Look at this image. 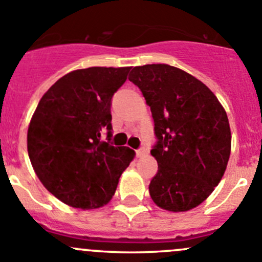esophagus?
Listing matches in <instances>:
<instances>
[{"mask_svg": "<svg viewBox=\"0 0 262 262\" xmlns=\"http://www.w3.org/2000/svg\"><path fill=\"white\" fill-rule=\"evenodd\" d=\"M148 153V150L146 148H139L138 150H137V157H144Z\"/></svg>", "mask_w": 262, "mask_h": 262, "instance_id": "34e87169", "label": "esophagus"}]
</instances>
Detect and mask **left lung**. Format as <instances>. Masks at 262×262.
<instances>
[{
	"label": "left lung",
	"mask_w": 262,
	"mask_h": 262,
	"mask_svg": "<svg viewBox=\"0 0 262 262\" xmlns=\"http://www.w3.org/2000/svg\"><path fill=\"white\" fill-rule=\"evenodd\" d=\"M129 81L150 107L158 139L150 150L158 163L150 198L168 212L194 209L226 172L232 142L226 110L202 81L178 67L138 66Z\"/></svg>",
	"instance_id": "left-lung-1"
}]
</instances>
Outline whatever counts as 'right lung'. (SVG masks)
<instances>
[{
	"label": "right lung",
	"mask_w": 262,
	"mask_h": 262,
	"mask_svg": "<svg viewBox=\"0 0 262 262\" xmlns=\"http://www.w3.org/2000/svg\"><path fill=\"white\" fill-rule=\"evenodd\" d=\"M132 67H90L67 73L43 95L28 128V153L50 194L70 207L97 209L112 200L136 157L112 137V97Z\"/></svg>",
	"instance_id": "1"
}]
</instances>
